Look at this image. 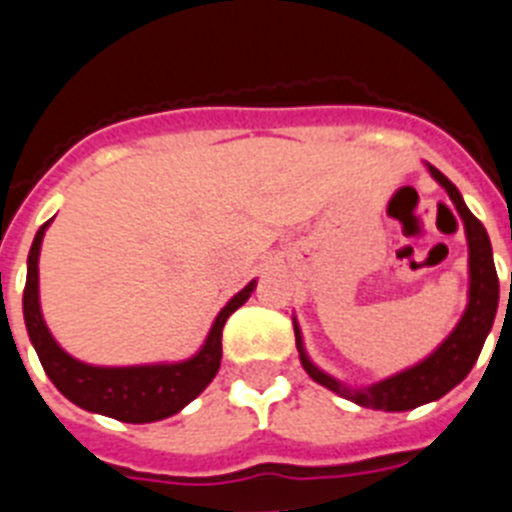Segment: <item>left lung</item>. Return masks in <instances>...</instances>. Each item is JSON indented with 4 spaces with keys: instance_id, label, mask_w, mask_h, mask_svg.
Returning a JSON list of instances; mask_svg holds the SVG:
<instances>
[{
    "instance_id": "left-lung-1",
    "label": "left lung",
    "mask_w": 512,
    "mask_h": 512,
    "mask_svg": "<svg viewBox=\"0 0 512 512\" xmlns=\"http://www.w3.org/2000/svg\"><path fill=\"white\" fill-rule=\"evenodd\" d=\"M425 169L431 171L433 179L446 189V194L454 202L461 223H464L469 248L467 310H464V315H461L449 336L438 343L436 351H431L418 364L392 374V377L379 379V382L366 384V387H351V384H343L341 379L330 377L318 364H312V359L305 351V341H302L300 323H297V318H292L297 351H300V361L305 366V372L318 384L328 387L330 392L356 402L361 408L402 413V410H413L418 405L433 402L446 395V392H451L461 379L472 372V366L477 364L482 346H485L487 336H490L492 323H495L497 302H500V282H497L495 261H492L490 235H487L485 225L469 212L459 189L436 166L425 164Z\"/></svg>"
}]
</instances>
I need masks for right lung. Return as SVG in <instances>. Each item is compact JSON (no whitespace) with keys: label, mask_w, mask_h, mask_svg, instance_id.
I'll use <instances>...</instances> for the list:
<instances>
[{"label":"right lung","mask_w":512,"mask_h":512,"mask_svg":"<svg viewBox=\"0 0 512 512\" xmlns=\"http://www.w3.org/2000/svg\"><path fill=\"white\" fill-rule=\"evenodd\" d=\"M53 220L40 225L35 241L27 253V282L22 295V312L30 343L38 351L45 374L56 384L66 400L89 413L107 415L122 423H156L184 410L194 397L215 379L223 359V325L256 289V279L228 300L217 312L215 323L205 343L194 356L184 361H161V364L138 366H94L66 354L48 330L40 312L38 261L43 235Z\"/></svg>","instance_id":"right-lung-1"}]
</instances>
